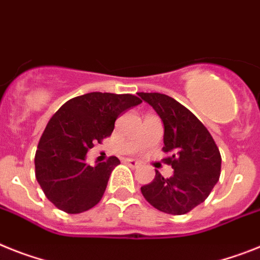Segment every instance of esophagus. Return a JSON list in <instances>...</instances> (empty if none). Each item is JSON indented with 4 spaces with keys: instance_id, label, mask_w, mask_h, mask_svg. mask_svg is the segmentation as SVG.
Wrapping results in <instances>:
<instances>
[{
    "instance_id": "obj_1",
    "label": "esophagus",
    "mask_w": 260,
    "mask_h": 260,
    "mask_svg": "<svg viewBox=\"0 0 260 260\" xmlns=\"http://www.w3.org/2000/svg\"><path fill=\"white\" fill-rule=\"evenodd\" d=\"M125 164L126 165H129L131 168H139L140 167V162L136 160H134V158H128V160H125Z\"/></svg>"
}]
</instances>
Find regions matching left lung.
Here are the masks:
<instances>
[{"label": "left lung", "instance_id": "left-lung-1", "mask_svg": "<svg viewBox=\"0 0 260 260\" xmlns=\"http://www.w3.org/2000/svg\"><path fill=\"white\" fill-rule=\"evenodd\" d=\"M164 123V161L174 169L172 177L156 172L154 180L141 186L144 198L157 210L181 215L209 197L219 180L221 153L206 126L177 100L158 92H139Z\"/></svg>", "mask_w": 260, "mask_h": 260}]
</instances>
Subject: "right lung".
<instances>
[{
	"mask_svg": "<svg viewBox=\"0 0 260 260\" xmlns=\"http://www.w3.org/2000/svg\"><path fill=\"white\" fill-rule=\"evenodd\" d=\"M141 103L131 93L89 92L70 99L54 113L36 152V177L47 200L69 214L89 210L103 197L117 157L95 167L86 164L88 149L111 136L115 121Z\"/></svg>",
	"mask_w": 260,
	"mask_h": 260,
	"instance_id": "obj_1",
	"label": "right lung"
}]
</instances>
